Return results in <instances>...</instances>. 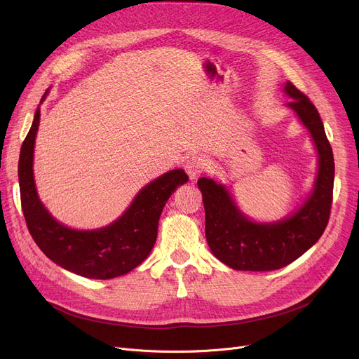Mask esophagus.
I'll return each mask as SVG.
<instances>
[{"label": "esophagus", "mask_w": 359, "mask_h": 359, "mask_svg": "<svg viewBox=\"0 0 359 359\" xmlns=\"http://www.w3.org/2000/svg\"><path fill=\"white\" fill-rule=\"evenodd\" d=\"M205 165H206V160L203 156H192L189 160L186 161L184 168H186V173H187V176H189V179L194 180L203 172Z\"/></svg>", "instance_id": "obj_1"}]
</instances>
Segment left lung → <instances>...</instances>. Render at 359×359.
Wrapping results in <instances>:
<instances>
[{
  "label": "left lung",
  "instance_id": "8db88e82",
  "mask_svg": "<svg viewBox=\"0 0 359 359\" xmlns=\"http://www.w3.org/2000/svg\"><path fill=\"white\" fill-rule=\"evenodd\" d=\"M285 106L295 113L311 137L317 173L311 191L298 208L276 221H255L237 205L230 187L201 177L198 187L205 206V236L212 255L236 271L280 269L304 255L322 237L330 215L334 161L325 126L314 104L290 81Z\"/></svg>",
  "mask_w": 359,
  "mask_h": 359
}]
</instances>
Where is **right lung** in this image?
<instances>
[{"label": "right lung", "mask_w": 359, "mask_h": 359, "mask_svg": "<svg viewBox=\"0 0 359 359\" xmlns=\"http://www.w3.org/2000/svg\"><path fill=\"white\" fill-rule=\"evenodd\" d=\"M41 104L36 109L18 158L22 208L30 236L53 263L75 275L103 280L126 275L153 250L164 205L189 177L183 168L170 170L140 189L123 214L109 225L93 230L71 229L48 211L37 194L33 158Z\"/></svg>", "instance_id": "obj_1"}]
</instances>
